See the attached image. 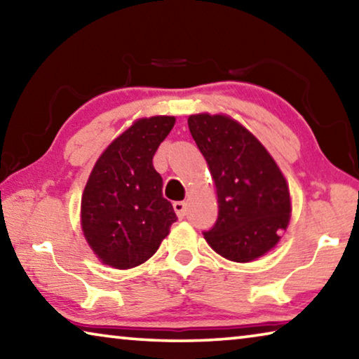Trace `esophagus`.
<instances>
[{"label": "esophagus", "mask_w": 359, "mask_h": 359, "mask_svg": "<svg viewBox=\"0 0 359 359\" xmlns=\"http://www.w3.org/2000/svg\"><path fill=\"white\" fill-rule=\"evenodd\" d=\"M172 205H174V210H175V214H177V217L179 218H185V215H187V204L184 201H177V203H174Z\"/></svg>", "instance_id": "34e87169"}]
</instances>
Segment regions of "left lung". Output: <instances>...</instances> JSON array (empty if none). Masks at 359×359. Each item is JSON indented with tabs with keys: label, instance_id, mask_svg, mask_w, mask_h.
I'll return each mask as SVG.
<instances>
[{
	"label": "left lung",
	"instance_id": "left-lung-1",
	"mask_svg": "<svg viewBox=\"0 0 359 359\" xmlns=\"http://www.w3.org/2000/svg\"><path fill=\"white\" fill-rule=\"evenodd\" d=\"M188 128L208 161L218 217L204 238L226 259L248 263L274 247L290 222V191L257 137L224 115H190Z\"/></svg>",
	"mask_w": 359,
	"mask_h": 359
}]
</instances>
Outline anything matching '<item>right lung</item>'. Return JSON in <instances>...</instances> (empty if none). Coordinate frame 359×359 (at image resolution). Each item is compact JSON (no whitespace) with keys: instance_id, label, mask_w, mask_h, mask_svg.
<instances>
[{"instance_id":"obj_1","label":"right lung","mask_w":359,"mask_h":359,"mask_svg":"<svg viewBox=\"0 0 359 359\" xmlns=\"http://www.w3.org/2000/svg\"><path fill=\"white\" fill-rule=\"evenodd\" d=\"M174 117L137 120L96 161L82 194V229L104 264L130 269L154 255L177 222L154 155Z\"/></svg>"}]
</instances>
